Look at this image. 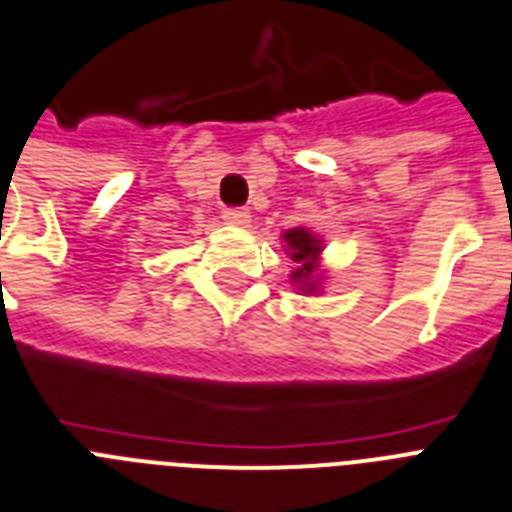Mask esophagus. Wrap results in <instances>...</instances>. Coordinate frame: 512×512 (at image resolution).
I'll list each match as a JSON object with an SVG mask.
<instances>
[{
  "instance_id": "obj_1",
  "label": "esophagus",
  "mask_w": 512,
  "mask_h": 512,
  "mask_svg": "<svg viewBox=\"0 0 512 512\" xmlns=\"http://www.w3.org/2000/svg\"><path fill=\"white\" fill-rule=\"evenodd\" d=\"M222 220L233 227H248L251 225V212H248V209H240V207L225 209V212H222Z\"/></svg>"
}]
</instances>
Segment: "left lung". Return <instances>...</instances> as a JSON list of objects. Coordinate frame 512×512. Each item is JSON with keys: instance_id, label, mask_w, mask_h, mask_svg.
I'll return each instance as SVG.
<instances>
[{"instance_id": "1", "label": "left lung", "mask_w": 512, "mask_h": 512, "mask_svg": "<svg viewBox=\"0 0 512 512\" xmlns=\"http://www.w3.org/2000/svg\"><path fill=\"white\" fill-rule=\"evenodd\" d=\"M285 251L295 261V269L290 274V282L300 295H321L323 292V269H321V253L323 238L313 233L310 227H292L282 233Z\"/></svg>"}]
</instances>
